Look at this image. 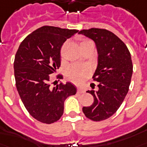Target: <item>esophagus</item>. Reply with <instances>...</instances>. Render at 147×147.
<instances>
[{
    "mask_svg": "<svg viewBox=\"0 0 147 147\" xmlns=\"http://www.w3.org/2000/svg\"><path fill=\"white\" fill-rule=\"evenodd\" d=\"M77 92L79 93H84L85 92V90L82 89V88L81 87H78L77 88Z\"/></svg>",
    "mask_w": 147,
    "mask_h": 147,
    "instance_id": "obj_1",
    "label": "esophagus"
}]
</instances>
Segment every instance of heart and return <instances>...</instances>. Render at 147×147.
<instances>
[{"label":"heart","mask_w":147,"mask_h":147,"mask_svg":"<svg viewBox=\"0 0 147 147\" xmlns=\"http://www.w3.org/2000/svg\"><path fill=\"white\" fill-rule=\"evenodd\" d=\"M90 43H93L88 39H83L80 42V47L82 49V47ZM90 75V68H88L87 66H79V65H72L67 72L68 79L75 83H80L83 82Z\"/></svg>","instance_id":"obj_1"}]
</instances>
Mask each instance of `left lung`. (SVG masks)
<instances>
[{
	"instance_id": "8db88e82",
	"label": "left lung",
	"mask_w": 147,
	"mask_h": 147,
	"mask_svg": "<svg viewBox=\"0 0 147 147\" xmlns=\"http://www.w3.org/2000/svg\"><path fill=\"white\" fill-rule=\"evenodd\" d=\"M95 42L98 65L93 75L99 82L97 90H88L94 98L90 107H83L86 117L94 121L112 116L122 104L129 91L132 75V62L129 49L122 40L111 31L92 28L79 32ZM95 85L91 87L94 88Z\"/></svg>"
}]
</instances>
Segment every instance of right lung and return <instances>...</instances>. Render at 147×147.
<instances>
[{"label": "right lung", "instance_id": "1", "mask_svg": "<svg viewBox=\"0 0 147 147\" xmlns=\"http://www.w3.org/2000/svg\"><path fill=\"white\" fill-rule=\"evenodd\" d=\"M78 32L76 29L42 26L27 36L16 52V88L28 112L42 123L59 120L66 98L76 93V88L71 82L51 88L49 75L61 65L60 51L63 43Z\"/></svg>", "mask_w": 147, "mask_h": 147}]
</instances>
